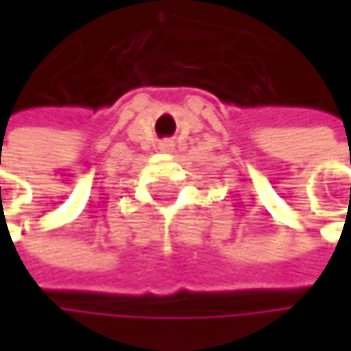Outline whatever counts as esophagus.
<instances>
[{
	"label": "esophagus",
	"instance_id": "1",
	"mask_svg": "<svg viewBox=\"0 0 351 351\" xmlns=\"http://www.w3.org/2000/svg\"><path fill=\"white\" fill-rule=\"evenodd\" d=\"M171 146H173L171 142H164V144H162V150H164V152H168V150H171Z\"/></svg>",
	"mask_w": 351,
	"mask_h": 351
}]
</instances>
